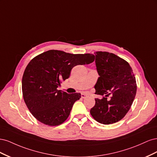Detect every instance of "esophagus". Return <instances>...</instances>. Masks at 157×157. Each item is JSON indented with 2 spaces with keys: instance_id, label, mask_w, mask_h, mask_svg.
Here are the masks:
<instances>
[{
  "instance_id": "obj_1",
  "label": "esophagus",
  "mask_w": 157,
  "mask_h": 157,
  "mask_svg": "<svg viewBox=\"0 0 157 157\" xmlns=\"http://www.w3.org/2000/svg\"><path fill=\"white\" fill-rule=\"evenodd\" d=\"M81 98H83V99L86 98H87V95L84 94H81Z\"/></svg>"
}]
</instances>
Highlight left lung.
Masks as SVG:
<instances>
[{"mask_svg": "<svg viewBox=\"0 0 157 157\" xmlns=\"http://www.w3.org/2000/svg\"><path fill=\"white\" fill-rule=\"evenodd\" d=\"M95 54L99 76L94 86L96 94L103 96L109 93L112 96L110 100L95 99L90 114L101 124H111L121 121L130 109L136 94V78L129 63L120 57L107 52Z\"/></svg>", "mask_w": 157, "mask_h": 157, "instance_id": "obj_1", "label": "left lung"}]
</instances>
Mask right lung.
Listing matches in <instances>:
<instances>
[{
  "mask_svg": "<svg viewBox=\"0 0 157 157\" xmlns=\"http://www.w3.org/2000/svg\"><path fill=\"white\" fill-rule=\"evenodd\" d=\"M93 54H72L51 50L33 58L22 78L24 101L36 119L48 126H58L69 116L80 93L67 94L58 90L61 82L67 79L71 71L78 65L90 64Z\"/></svg>",
  "mask_w": 157,
  "mask_h": 157,
  "instance_id": "obj_1",
  "label": "right lung"
}]
</instances>
